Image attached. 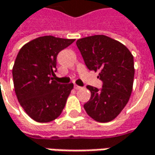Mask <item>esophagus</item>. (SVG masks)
I'll list each match as a JSON object with an SVG mask.
<instances>
[{"label": "esophagus", "mask_w": 155, "mask_h": 155, "mask_svg": "<svg viewBox=\"0 0 155 155\" xmlns=\"http://www.w3.org/2000/svg\"><path fill=\"white\" fill-rule=\"evenodd\" d=\"M74 89H75V90H81V86H78V85H76V84H74Z\"/></svg>", "instance_id": "1"}]
</instances>
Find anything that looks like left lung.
Listing matches in <instances>:
<instances>
[{"instance_id": "1", "label": "left lung", "mask_w": 155, "mask_h": 155, "mask_svg": "<svg viewBox=\"0 0 155 155\" xmlns=\"http://www.w3.org/2000/svg\"><path fill=\"white\" fill-rule=\"evenodd\" d=\"M78 49L90 70H99L103 88L88 85L91 99L84 105L86 113L98 122L116 118L127 105L132 92L134 59L129 49L120 41L106 35L79 39Z\"/></svg>"}]
</instances>
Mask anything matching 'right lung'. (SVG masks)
<instances>
[{
    "label": "right lung",
    "mask_w": 155,
    "mask_h": 155,
    "mask_svg": "<svg viewBox=\"0 0 155 155\" xmlns=\"http://www.w3.org/2000/svg\"><path fill=\"white\" fill-rule=\"evenodd\" d=\"M74 39L51 35L32 40L22 47L12 68L14 89L25 112L38 122H49L62 113L73 83L53 80L58 54Z\"/></svg>",
    "instance_id": "1"
}]
</instances>
